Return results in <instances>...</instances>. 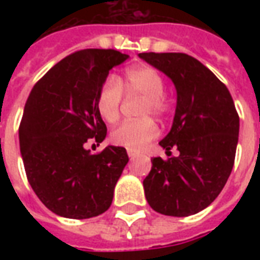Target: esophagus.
<instances>
[{"instance_id":"34e87169","label":"esophagus","mask_w":260,"mask_h":260,"mask_svg":"<svg viewBox=\"0 0 260 260\" xmlns=\"http://www.w3.org/2000/svg\"><path fill=\"white\" fill-rule=\"evenodd\" d=\"M138 154H139V153L135 152V150H128V156H129L131 158L136 157V156H138Z\"/></svg>"}]
</instances>
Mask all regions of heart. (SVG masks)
Masks as SVG:
<instances>
[{
  "label": "heart",
  "mask_w": 260,
  "mask_h": 260,
  "mask_svg": "<svg viewBox=\"0 0 260 260\" xmlns=\"http://www.w3.org/2000/svg\"><path fill=\"white\" fill-rule=\"evenodd\" d=\"M122 87L126 94L145 97L141 114L163 115L167 110L164 100V79L157 69L139 65L128 69L124 76L117 80L108 76L103 82L96 96V110L106 122L113 124L119 117V106L122 100ZM158 135L157 125L150 118L126 121L111 132V142L117 146L131 150H141Z\"/></svg>",
  "instance_id": "1"
}]
</instances>
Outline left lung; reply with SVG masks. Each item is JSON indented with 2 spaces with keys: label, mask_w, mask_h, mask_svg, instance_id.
Here are the masks:
<instances>
[{
  "label": "left lung",
  "mask_w": 260,
  "mask_h": 260,
  "mask_svg": "<svg viewBox=\"0 0 260 260\" xmlns=\"http://www.w3.org/2000/svg\"><path fill=\"white\" fill-rule=\"evenodd\" d=\"M139 58L169 76L177 90L171 129L158 142L170 158L152 160L145 196L157 213L186 217L206 209L229 180L240 117L225 85L191 55L142 53ZM173 147L178 156H171Z\"/></svg>",
  "instance_id": "1"
}]
</instances>
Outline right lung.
Listing matches in <instances>:
<instances>
[{
	"label": "right lung",
	"instance_id": "1",
	"mask_svg": "<svg viewBox=\"0 0 260 260\" xmlns=\"http://www.w3.org/2000/svg\"><path fill=\"white\" fill-rule=\"evenodd\" d=\"M129 55L89 48L55 64L33 86L19 126L27 181L51 212L67 218H90L111 206L114 188L128 163L125 147L86 150L102 143L107 126L96 110L99 87L108 72Z\"/></svg>",
	"mask_w": 260,
	"mask_h": 260
}]
</instances>
